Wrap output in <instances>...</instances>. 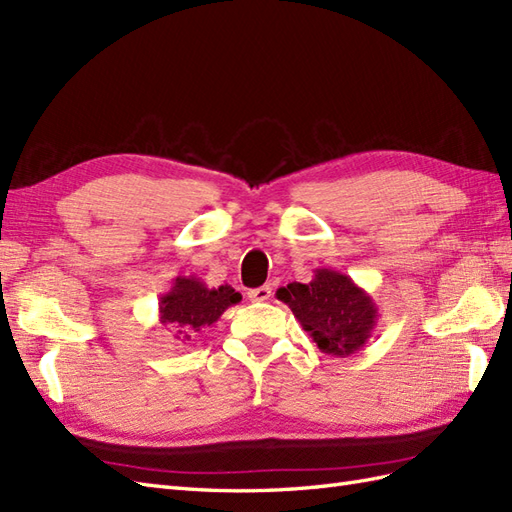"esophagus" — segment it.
Returning <instances> with one entry per match:
<instances>
[{"instance_id":"obj_1","label":"esophagus","mask_w":512,"mask_h":512,"mask_svg":"<svg viewBox=\"0 0 512 512\" xmlns=\"http://www.w3.org/2000/svg\"><path fill=\"white\" fill-rule=\"evenodd\" d=\"M270 296H272L270 285H261V287H255V290L248 292V298H251L253 303H266Z\"/></svg>"}]
</instances>
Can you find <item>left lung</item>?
<instances>
[{
    "mask_svg": "<svg viewBox=\"0 0 512 512\" xmlns=\"http://www.w3.org/2000/svg\"><path fill=\"white\" fill-rule=\"evenodd\" d=\"M277 298L292 309L316 346L331 357H350L372 337L378 307L346 274L316 268L309 283L279 287Z\"/></svg>",
    "mask_w": 512,
    "mask_h": 512,
    "instance_id": "left-lung-1",
    "label": "left lung"
}]
</instances>
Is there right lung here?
<instances>
[{
  "label": "right lung",
  "instance_id": "right-lung-1",
  "mask_svg": "<svg viewBox=\"0 0 512 512\" xmlns=\"http://www.w3.org/2000/svg\"><path fill=\"white\" fill-rule=\"evenodd\" d=\"M242 294L231 285L207 287L194 274L177 277L170 290L160 298V324L168 326L179 342L201 333L205 326H212L229 307L238 305Z\"/></svg>",
  "mask_w": 512,
  "mask_h": 512
}]
</instances>
